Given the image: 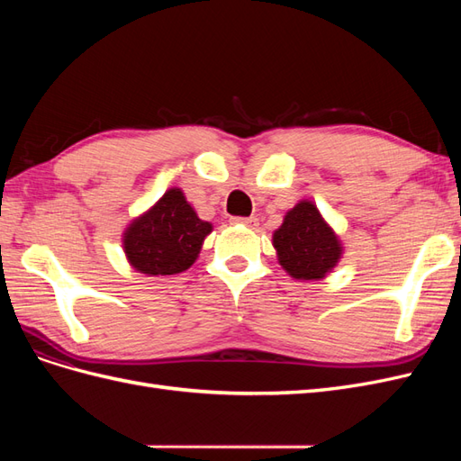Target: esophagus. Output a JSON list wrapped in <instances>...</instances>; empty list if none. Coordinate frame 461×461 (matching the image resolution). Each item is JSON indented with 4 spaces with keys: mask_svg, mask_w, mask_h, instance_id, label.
Returning a JSON list of instances; mask_svg holds the SVG:
<instances>
[{
    "mask_svg": "<svg viewBox=\"0 0 461 461\" xmlns=\"http://www.w3.org/2000/svg\"><path fill=\"white\" fill-rule=\"evenodd\" d=\"M232 222H236V225L249 227V229L258 227V219H256V217H234V219H232Z\"/></svg>",
    "mask_w": 461,
    "mask_h": 461,
    "instance_id": "34e87169",
    "label": "esophagus"
}]
</instances>
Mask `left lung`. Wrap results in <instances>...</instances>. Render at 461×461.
<instances>
[{"label": "left lung", "instance_id": "obj_1", "mask_svg": "<svg viewBox=\"0 0 461 461\" xmlns=\"http://www.w3.org/2000/svg\"><path fill=\"white\" fill-rule=\"evenodd\" d=\"M273 248L281 267L296 281H323L344 254L339 234L312 200L288 209L283 225L273 232Z\"/></svg>", "mask_w": 461, "mask_h": 461}]
</instances>
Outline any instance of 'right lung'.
Returning <instances> with one entry per match:
<instances>
[{"instance_id": "1", "label": "right lung", "mask_w": 461, "mask_h": 461, "mask_svg": "<svg viewBox=\"0 0 461 461\" xmlns=\"http://www.w3.org/2000/svg\"><path fill=\"white\" fill-rule=\"evenodd\" d=\"M212 230V222L200 219L185 192L173 186L124 229V258L134 271L148 276L183 273L198 259Z\"/></svg>"}]
</instances>
